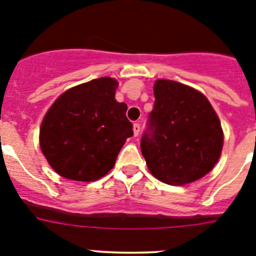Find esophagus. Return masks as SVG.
Instances as JSON below:
<instances>
[{"label":"esophagus","mask_w":256,"mask_h":256,"mask_svg":"<svg viewBox=\"0 0 256 256\" xmlns=\"http://www.w3.org/2000/svg\"><path fill=\"white\" fill-rule=\"evenodd\" d=\"M140 130H141V126H140V123H134V124H133V133H134L136 137H137V136L140 134Z\"/></svg>","instance_id":"esophagus-1"}]
</instances>
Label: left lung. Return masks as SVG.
<instances>
[{"instance_id": "obj_1", "label": "left lung", "mask_w": 256, "mask_h": 256, "mask_svg": "<svg viewBox=\"0 0 256 256\" xmlns=\"http://www.w3.org/2000/svg\"><path fill=\"white\" fill-rule=\"evenodd\" d=\"M141 151L154 177L172 186L209 173L222 154L223 130L212 104L195 88L158 79Z\"/></svg>"}]
</instances>
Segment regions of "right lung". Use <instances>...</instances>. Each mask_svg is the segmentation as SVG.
Segmentation results:
<instances>
[{"mask_svg":"<svg viewBox=\"0 0 256 256\" xmlns=\"http://www.w3.org/2000/svg\"><path fill=\"white\" fill-rule=\"evenodd\" d=\"M116 79L104 76L76 86L44 115L40 144L51 168L68 180L94 182L115 165L133 136L126 105L115 100Z\"/></svg>","mask_w":256,"mask_h":256,"instance_id":"1","label":"right lung"}]
</instances>
